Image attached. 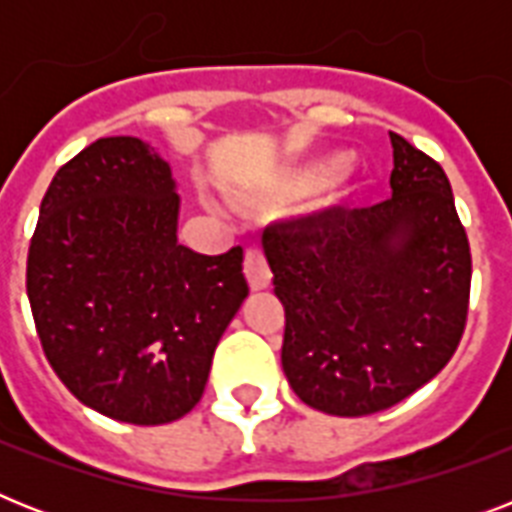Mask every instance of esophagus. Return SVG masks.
Instances as JSON below:
<instances>
[{"mask_svg": "<svg viewBox=\"0 0 512 512\" xmlns=\"http://www.w3.org/2000/svg\"><path fill=\"white\" fill-rule=\"evenodd\" d=\"M244 276H247L249 287L255 292L271 287V268H268L265 255L257 247H247V252H244Z\"/></svg>", "mask_w": 512, "mask_h": 512, "instance_id": "1", "label": "esophagus"}]
</instances>
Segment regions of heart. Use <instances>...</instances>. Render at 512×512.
<instances>
[{
    "label": "heart",
    "mask_w": 512,
    "mask_h": 512,
    "mask_svg": "<svg viewBox=\"0 0 512 512\" xmlns=\"http://www.w3.org/2000/svg\"><path fill=\"white\" fill-rule=\"evenodd\" d=\"M348 167V154L345 151H332V154H324L319 159H313L305 167L292 175V188L295 191H313V188H319L327 180L337 177L340 172H345Z\"/></svg>",
    "instance_id": "b5f03b06"
}]
</instances>
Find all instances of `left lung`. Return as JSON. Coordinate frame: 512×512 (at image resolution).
I'll return each instance as SVG.
<instances>
[{"instance_id": "8db88e82", "label": "left lung", "mask_w": 512, "mask_h": 512, "mask_svg": "<svg viewBox=\"0 0 512 512\" xmlns=\"http://www.w3.org/2000/svg\"><path fill=\"white\" fill-rule=\"evenodd\" d=\"M393 196L265 228L287 327L281 366L300 401L364 417L433 380L465 332L470 244L452 185L396 132Z\"/></svg>"}]
</instances>
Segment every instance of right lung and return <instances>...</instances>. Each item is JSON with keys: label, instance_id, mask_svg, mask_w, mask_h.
I'll return each instance as SVG.
<instances>
[{"label": "right lung", "instance_id": "obj_1", "mask_svg": "<svg viewBox=\"0 0 512 512\" xmlns=\"http://www.w3.org/2000/svg\"><path fill=\"white\" fill-rule=\"evenodd\" d=\"M170 164L140 138H100L39 207L26 292L44 356L84 406L132 425L199 404L225 327L249 295L244 252L177 241Z\"/></svg>", "mask_w": 512, "mask_h": 512}]
</instances>
